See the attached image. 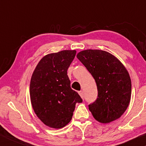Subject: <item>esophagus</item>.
I'll use <instances>...</instances> for the list:
<instances>
[{"mask_svg": "<svg viewBox=\"0 0 146 146\" xmlns=\"http://www.w3.org/2000/svg\"><path fill=\"white\" fill-rule=\"evenodd\" d=\"M78 93H79L80 96L82 98H84V92L82 90H80V91L78 92Z\"/></svg>", "mask_w": 146, "mask_h": 146, "instance_id": "34e87169", "label": "esophagus"}]
</instances>
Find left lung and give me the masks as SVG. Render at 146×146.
I'll list each match as a JSON object with an SVG mask.
<instances>
[{
    "label": "left lung",
    "mask_w": 146,
    "mask_h": 146,
    "mask_svg": "<svg viewBox=\"0 0 146 146\" xmlns=\"http://www.w3.org/2000/svg\"><path fill=\"white\" fill-rule=\"evenodd\" d=\"M77 58L96 83L97 98L88 105L94 117L106 123L121 117L131 98V79L125 68L112 54L100 50H83Z\"/></svg>",
    "instance_id": "obj_1"
}]
</instances>
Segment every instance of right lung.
<instances>
[{
    "instance_id": "right-lung-1",
    "label": "right lung",
    "mask_w": 146,
    "mask_h": 146,
    "mask_svg": "<svg viewBox=\"0 0 146 146\" xmlns=\"http://www.w3.org/2000/svg\"><path fill=\"white\" fill-rule=\"evenodd\" d=\"M76 51L62 50L40 60L32 76L30 95L34 111L48 126L58 129L70 121L82 99L70 87L67 70Z\"/></svg>"
}]
</instances>
